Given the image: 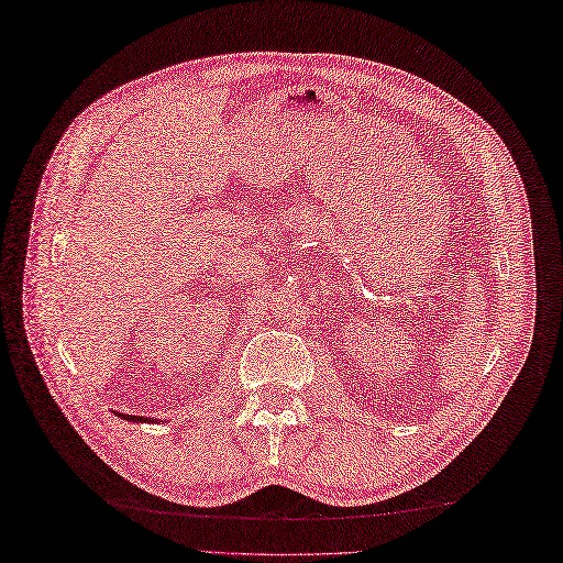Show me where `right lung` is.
Segmentation results:
<instances>
[{"instance_id": "add662e5", "label": "right lung", "mask_w": 563, "mask_h": 563, "mask_svg": "<svg viewBox=\"0 0 563 563\" xmlns=\"http://www.w3.org/2000/svg\"><path fill=\"white\" fill-rule=\"evenodd\" d=\"M122 418H126V420H133V422H145V420H147V418H143V416H131V418H129V416H122Z\"/></svg>"}]
</instances>
